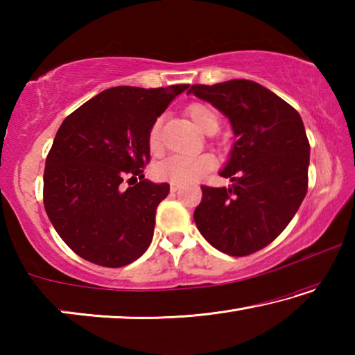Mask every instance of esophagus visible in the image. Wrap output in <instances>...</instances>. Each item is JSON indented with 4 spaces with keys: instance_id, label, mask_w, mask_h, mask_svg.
Wrapping results in <instances>:
<instances>
[{
    "instance_id": "obj_1",
    "label": "esophagus",
    "mask_w": 355,
    "mask_h": 355,
    "mask_svg": "<svg viewBox=\"0 0 355 355\" xmlns=\"http://www.w3.org/2000/svg\"><path fill=\"white\" fill-rule=\"evenodd\" d=\"M178 189H180V184H177V183L171 184V192H177Z\"/></svg>"
}]
</instances>
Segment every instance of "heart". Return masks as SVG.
Instances as JSON below:
<instances>
[{
	"instance_id": "b5f03b06",
	"label": "heart",
	"mask_w": 355,
	"mask_h": 355,
	"mask_svg": "<svg viewBox=\"0 0 355 355\" xmlns=\"http://www.w3.org/2000/svg\"><path fill=\"white\" fill-rule=\"evenodd\" d=\"M192 123L200 131H216L219 125L218 114L207 105L194 103L186 110ZM147 146L152 155H158L163 150V135H161V119H156L148 130ZM214 156L209 153L199 155H171L167 158L158 161L153 166V175L158 180L169 183H189L192 180L200 178L207 172L214 169Z\"/></svg>"
}]
</instances>
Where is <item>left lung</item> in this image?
Listing matches in <instances>:
<instances>
[{"label": "left lung", "mask_w": 355, "mask_h": 355, "mask_svg": "<svg viewBox=\"0 0 355 355\" xmlns=\"http://www.w3.org/2000/svg\"><path fill=\"white\" fill-rule=\"evenodd\" d=\"M230 120L236 142L220 172L232 188L202 186L194 220L207 241L232 257L261 250L290 224L309 188L310 144L299 112L261 84H194Z\"/></svg>", "instance_id": "left-lung-1"}]
</instances>
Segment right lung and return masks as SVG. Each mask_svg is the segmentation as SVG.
Segmentation results:
<instances>
[{"label": "right lung", "mask_w": 355, "mask_h": 355, "mask_svg": "<svg viewBox=\"0 0 355 355\" xmlns=\"http://www.w3.org/2000/svg\"><path fill=\"white\" fill-rule=\"evenodd\" d=\"M188 87L106 89L59 127L45 161L44 205L58 235L84 260L122 268L148 249L156 208L171 189L144 178L148 130Z\"/></svg>", "instance_id": "right-lung-1"}]
</instances>
